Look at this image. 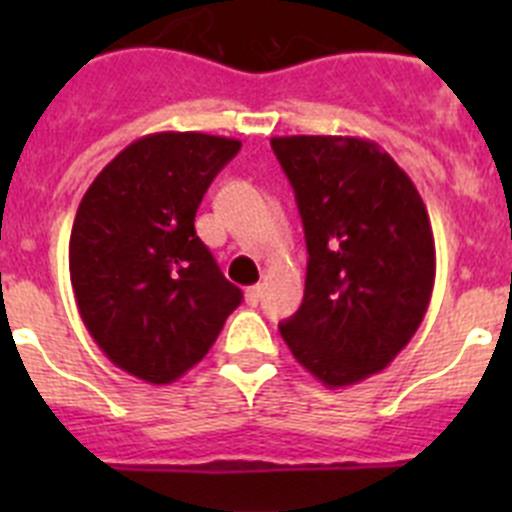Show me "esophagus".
<instances>
[{
  "label": "esophagus",
  "mask_w": 512,
  "mask_h": 512,
  "mask_svg": "<svg viewBox=\"0 0 512 512\" xmlns=\"http://www.w3.org/2000/svg\"><path fill=\"white\" fill-rule=\"evenodd\" d=\"M261 300V284H253V287L246 289V302L248 305H259Z\"/></svg>",
  "instance_id": "1"
}]
</instances>
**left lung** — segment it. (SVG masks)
<instances>
[{
    "label": "left lung",
    "mask_w": 512,
    "mask_h": 512,
    "mask_svg": "<svg viewBox=\"0 0 512 512\" xmlns=\"http://www.w3.org/2000/svg\"><path fill=\"white\" fill-rule=\"evenodd\" d=\"M271 148L310 256L300 310L279 333L312 377L348 387L382 372L423 323L436 279L428 210L374 140L287 135Z\"/></svg>",
    "instance_id": "left-lung-1"
}]
</instances>
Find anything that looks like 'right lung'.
Here are the masks:
<instances>
[{"instance_id": "right-lung-1", "label": "right lung", "mask_w": 512, "mask_h": 512, "mask_svg": "<svg viewBox=\"0 0 512 512\" xmlns=\"http://www.w3.org/2000/svg\"><path fill=\"white\" fill-rule=\"evenodd\" d=\"M241 140L138 138L87 189L69 243L76 307L122 372L169 384L205 359L243 292L223 277L194 215Z\"/></svg>"}]
</instances>
